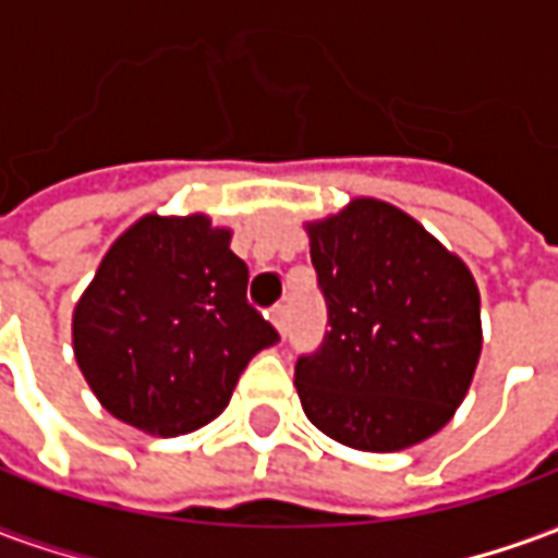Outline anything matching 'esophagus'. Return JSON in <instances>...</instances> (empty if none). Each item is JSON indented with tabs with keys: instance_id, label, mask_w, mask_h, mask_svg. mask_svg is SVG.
<instances>
[{
	"instance_id": "obj_1",
	"label": "esophagus",
	"mask_w": 558,
	"mask_h": 558,
	"mask_svg": "<svg viewBox=\"0 0 558 558\" xmlns=\"http://www.w3.org/2000/svg\"><path fill=\"white\" fill-rule=\"evenodd\" d=\"M271 326L278 328V335L280 338H283V335H287V307H275V311H271Z\"/></svg>"
}]
</instances>
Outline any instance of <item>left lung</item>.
Listing matches in <instances>:
<instances>
[{
	"label": "left lung",
	"instance_id": "left-lung-1",
	"mask_svg": "<svg viewBox=\"0 0 558 558\" xmlns=\"http://www.w3.org/2000/svg\"><path fill=\"white\" fill-rule=\"evenodd\" d=\"M328 331L295 364L304 415L355 451H403L454 418L481 355L469 266L403 208L359 196L304 223Z\"/></svg>",
	"mask_w": 558,
	"mask_h": 558
}]
</instances>
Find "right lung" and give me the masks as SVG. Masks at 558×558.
I'll return each mask as SVG.
<instances>
[{"label":"right lung","instance_id":"right-lung-1","mask_svg":"<svg viewBox=\"0 0 558 558\" xmlns=\"http://www.w3.org/2000/svg\"><path fill=\"white\" fill-rule=\"evenodd\" d=\"M208 215H143L74 304L80 374L113 418L179 436L227 410L278 331L247 304V266Z\"/></svg>","mask_w":558,"mask_h":558}]
</instances>
